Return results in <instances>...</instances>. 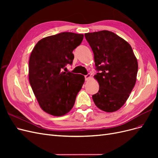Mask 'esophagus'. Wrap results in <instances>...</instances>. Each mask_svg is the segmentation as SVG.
I'll return each instance as SVG.
<instances>
[{
    "instance_id": "34e87169",
    "label": "esophagus",
    "mask_w": 158,
    "mask_h": 158,
    "mask_svg": "<svg viewBox=\"0 0 158 158\" xmlns=\"http://www.w3.org/2000/svg\"><path fill=\"white\" fill-rule=\"evenodd\" d=\"M90 77H91L90 74H88L87 75L85 76V80H88V79L90 78Z\"/></svg>"
}]
</instances>
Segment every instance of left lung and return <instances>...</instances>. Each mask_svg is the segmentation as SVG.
I'll return each mask as SVG.
<instances>
[{
  "label": "left lung",
  "instance_id": "obj_1",
  "mask_svg": "<svg viewBox=\"0 0 158 158\" xmlns=\"http://www.w3.org/2000/svg\"><path fill=\"white\" fill-rule=\"evenodd\" d=\"M92 48L98 73L94 76L99 85L92 95L99 109L111 113L125 103L135 86L138 62L130 44L107 30L85 33Z\"/></svg>",
  "mask_w": 158,
  "mask_h": 158
}]
</instances>
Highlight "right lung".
<instances>
[{
  "label": "right lung",
  "instance_id": "add662e5",
  "mask_svg": "<svg viewBox=\"0 0 158 158\" xmlns=\"http://www.w3.org/2000/svg\"><path fill=\"white\" fill-rule=\"evenodd\" d=\"M83 34L63 32L38 41L29 60V80L40 106L53 116H62L73 107L84 76L64 72L74 58L73 51Z\"/></svg>",
  "mask_w": 158,
  "mask_h": 158
}]
</instances>
